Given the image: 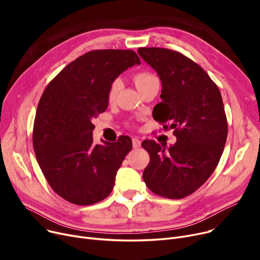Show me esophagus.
<instances>
[{
  "label": "esophagus",
  "instance_id": "esophagus-1",
  "mask_svg": "<svg viewBox=\"0 0 260 260\" xmlns=\"http://www.w3.org/2000/svg\"><path fill=\"white\" fill-rule=\"evenodd\" d=\"M133 146L134 148H139L141 146V141L138 138H133Z\"/></svg>",
  "mask_w": 260,
  "mask_h": 260
}]
</instances>
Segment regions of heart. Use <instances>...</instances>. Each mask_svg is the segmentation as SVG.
Wrapping results in <instances>:
<instances>
[{
  "label": "heart",
  "instance_id": "obj_1",
  "mask_svg": "<svg viewBox=\"0 0 260 260\" xmlns=\"http://www.w3.org/2000/svg\"><path fill=\"white\" fill-rule=\"evenodd\" d=\"M133 79H134V82H135L136 86H137L138 90L141 91L149 83H152L154 80H156L157 77L155 75H153L152 73L139 72V73L134 75ZM121 86H122V81L120 78H117L112 82V84H111V86H109V90H108V100L109 101H114L116 99L119 90L121 89Z\"/></svg>",
  "mask_w": 260,
  "mask_h": 260
}]
</instances>
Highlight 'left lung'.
I'll return each instance as SVG.
<instances>
[{
	"label": "left lung",
	"mask_w": 260,
	"mask_h": 260,
	"mask_svg": "<svg viewBox=\"0 0 260 260\" xmlns=\"http://www.w3.org/2000/svg\"><path fill=\"white\" fill-rule=\"evenodd\" d=\"M138 53L162 83L154 119L174 129L177 138L169 148L154 140L142 142L151 158L143 180L156 195L181 199L210 178L222 155L228 121L221 93L202 67L178 51L140 47Z\"/></svg>",
	"instance_id": "8db88e82"
}]
</instances>
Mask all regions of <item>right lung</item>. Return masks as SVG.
<instances>
[{"label": "right lung", "mask_w": 260, "mask_h": 260, "mask_svg": "<svg viewBox=\"0 0 260 260\" xmlns=\"http://www.w3.org/2000/svg\"><path fill=\"white\" fill-rule=\"evenodd\" d=\"M140 64L134 50H91L66 65L38 104L32 144L50 187L63 199L90 206L112 193L116 174L133 145L127 136L94 145L92 119L105 112L112 82Z\"/></svg>", "instance_id": "obj_1"}]
</instances>
